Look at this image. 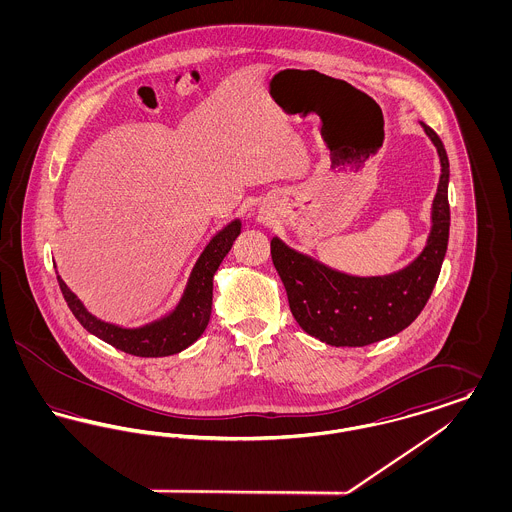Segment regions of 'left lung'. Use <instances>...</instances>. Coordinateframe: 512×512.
I'll list each match as a JSON object with an SVG mask.
<instances>
[{"label": "left lung", "mask_w": 512, "mask_h": 512, "mask_svg": "<svg viewBox=\"0 0 512 512\" xmlns=\"http://www.w3.org/2000/svg\"><path fill=\"white\" fill-rule=\"evenodd\" d=\"M422 128L438 147L441 176L428 242L409 267L388 276H349L272 238V263L284 282L293 318L309 336L336 347H363L405 330L428 303L447 251L451 215L449 159L438 134L424 122Z\"/></svg>", "instance_id": "8db88e82"}]
</instances>
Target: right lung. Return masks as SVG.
<instances>
[{"label":"right lung","mask_w":512,"mask_h":512,"mask_svg":"<svg viewBox=\"0 0 512 512\" xmlns=\"http://www.w3.org/2000/svg\"><path fill=\"white\" fill-rule=\"evenodd\" d=\"M242 222L232 220L207 244L190 274L188 286L171 315L140 328H121L86 311L82 301L57 276L63 297L76 320L99 340L136 357H167L190 347L207 328L213 307V276L240 236Z\"/></svg>","instance_id":"1"}]
</instances>
